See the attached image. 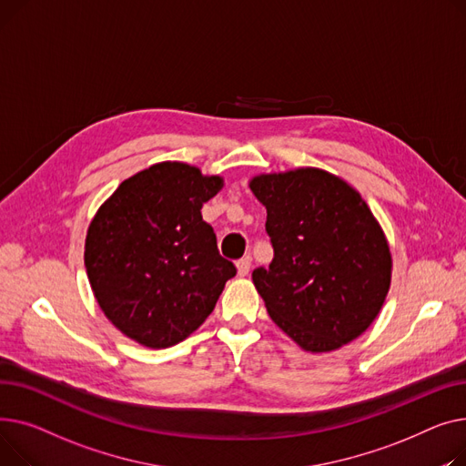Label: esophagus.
<instances>
[{
	"mask_svg": "<svg viewBox=\"0 0 466 466\" xmlns=\"http://www.w3.org/2000/svg\"><path fill=\"white\" fill-rule=\"evenodd\" d=\"M250 265H252L250 256H246V258L238 259V261H237V275H238V277H246V275H248V272H250Z\"/></svg>",
	"mask_w": 466,
	"mask_h": 466,
	"instance_id": "obj_1",
	"label": "esophagus"
}]
</instances>
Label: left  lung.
Here are the masks:
<instances>
[{
    "label": "left lung",
    "instance_id": "1",
    "mask_svg": "<svg viewBox=\"0 0 466 466\" xmlns=\"http://www.w3.org/2000/svg\"><path fill=\"white\" fill-rule=\"evenodd\" d=\"M248 186L275 248L252 275L270 319L310 353L361 337L386 303L393 259L360 191L318 167L261 173Z\"/></svg>",
    "mask_w": 466,
    "mask_h": 466
}]
</instances>
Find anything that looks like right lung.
<instances>
[{"mask_svg": "<svg viewBox=\"0 0 466 466\" xmlns=\"http://www.w3.org/2000/svg\"><path fill=\"white\" fill-rule=\"evenodd\" d=\"M224 178L161 161L126 178L92 218L85 267L99 309L141 346L169 348L198 331L235 265L218 254L203 203Z\"/></svg>", "mask_w": 466, "mask_h": 466, "instance_id": "1", "label": "right lung"}]
</instances>
